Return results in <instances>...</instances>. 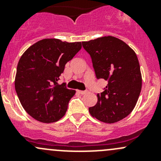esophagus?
<instances>
[{
  "label": "esophagus",
  "instance_id": "1",
  "mask_svg": "<svg viewBox=\"0 0 161 161\" xmlns=\"http://www.w3.org/2000/svg\"><path fill=\"white\" fill-rule=\"evenodd\" d=\"M78 92H79L80 94H82V95H85V94L88 93V91L87 90H78Z\"/></svg>",
  "mask_w": 161,
  "mask_h": 161
}]
</instances>
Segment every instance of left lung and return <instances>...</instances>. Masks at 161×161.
<instances>
[{
	"label": "left lung",
	"mask_w": 161,
	"mask_h": 161,
	"mask_svg": "<svg viewBox=\"0 0 161 161\" xmlns=\"http://www.w3.org/2000/svg\"><path fill=\"white\" fill-rule=\"evenodd\" d=\"M90 53L97 79L108 81L89 108L93 118L112 124L126 118L136 107L142 89V75L136 53L124 41L108 36L82 42Z\"/></svg>",
	"instance_id": "1"
}]
</instances>
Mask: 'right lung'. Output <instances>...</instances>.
Returning <instances> with one entry per match:
<instances>
[{
    "label": "right lung",
    "instance_id": "right-lung-1",
    "mask_svg": "<svg viewBox=\"0 0 161 161\" xmlns=\"http://www.w3.org/2000/svg\"><path fill=\"white\" fill-rule=\"evenodd\" d=\"M82 48L81 42L43 39L30 47L17 66L14 87L20 103L31 117L43 123L61 119L75 90L58 84L68 61Z\"/></svg>",
    "mask_w": 161,
    "mask_h": 161
}]
</instances>
